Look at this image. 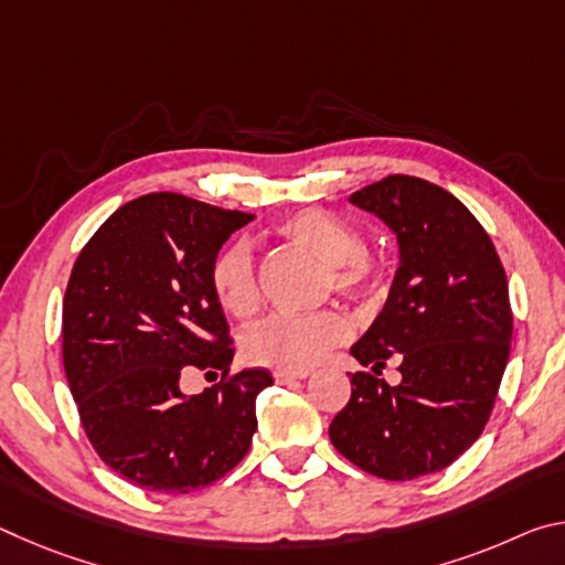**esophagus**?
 I'll return each instance as SVG.
<instances>
[{
	"mask_svg": "<svg viewBox=\"0 0 565 565\" xmlns=\"http://www.w3.org/2000/svg\"><path fill=\"white\" fill-rule=\"evenodd\" d=\"M306 374H289V371H274V381L276 384H294V381H299V379H303Z\"/></svg>",
	"mask_w": 565,
	"mask_h": 565,
	"instance_id": "esophagus-1",
	"label": "esophagus"
}]
</instances>
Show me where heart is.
I'll return each mask as SVG.
<instances>
[{
	"mask_svg": "<svg viewBox=\"0 0 565 565\" xmlns=\"http://www.w3.org/2000/svg\"><path fill=\"white\" fill-rule=\"evenodd\" d=\"M276 234L327 264V289L347 299H379L388 286L384 256L369 252L359 226L321 209H301L276 226ZM209 284L228 313L252 317L262 303L252 248L242 238L222 246L209 266ZM351 337V321L337 309L317 313H274L242 339L244 356L256 366L303 374L329 349Z\"/></svg>",
	"mask_w": 565,
	"mask_h": 565,
	"instance_id": "heart-1",
	"label": "heart"
}]
</instances>
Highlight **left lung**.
Returning <instances> with one entry per match:
<instances>
[{
  "label": "left lung",
  "instance_id": "left-lung-1",
  "mask_svg": "<svg viewBox=\"0 0 565 565\" xmlns=\"http://www.w3.org/2000/svg\"><path fill=\"white\" fill-rule=\"evenodd\" d=\"M398 238L401 266L371 329L351 347L369 371L329 426L361 471L411 481L444 471L489 424L509 363V281L478 218L431 181L391 174L349 196ZM388 360L402 384L379 380Z\"/></svg>",
  "mask_w": 565,
  "mask_h": 565
}]
</instances>
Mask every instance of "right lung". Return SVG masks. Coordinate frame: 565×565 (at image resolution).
Listing matches in <instances>:
<instances>
[{"label":"right lung","mask_w":565,"mask_h":565,"mask_svg":"<svg viewBox=\"0 0 565 565\" xmlns=\"http://www.w3.org/2000/svg\"><path fill=\"white\" fill-rule=\"evenodd\" d=\"M254 214L174 191L119 206L76 256L62 311V359L84 434L111 471L157 493L224 478L256 431L266 369L228 374L234 347L209 284L218 248ZM194 367L223 371L184 397Z\"/></svg>","instance_id":"obj_1"}]
</instances>
